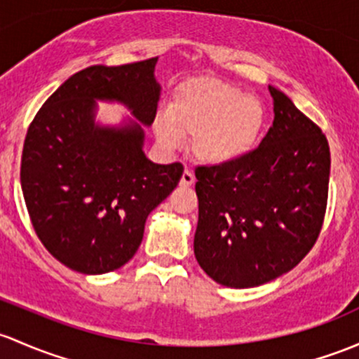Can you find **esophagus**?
<instances>
[{
  "label": "esophagus",
  "mask_w": 359,
  "mask_h": 359,
  "mask_svg": "<svg viewBox=\"0 0 359 359\" xmlns=\"http://www.w3.org/2000/svg\"><path fill=\"white\" fill-rule=\"evenodd\" d=\"M194 175H192V172L191 170H184V173H182V179H180V186L182 187H191L192 184H194Z\"/></svg>",
  "instance_id": "esophagus-1"
}]
</instances>
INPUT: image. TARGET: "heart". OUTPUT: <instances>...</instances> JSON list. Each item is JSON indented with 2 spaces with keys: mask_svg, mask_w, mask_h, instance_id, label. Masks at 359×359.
<instances>
[{
  "mask_svg": "<svg viewBox=\"0 0 359 359\" xmlns=\"http://www.w3.org/2000/svg\"><path fill=\"white\" fill-rule=\"evenodd\" d=\"M265 104L252 94L218 79L203 77L180 86L156 134L173 146L192 137V153L208 165H227L255 149L265 127Z\"/></svg>",
  "mask_w": 359,
  "mask_h": 359,
  "instance_id": "b5f03b06",
  "label": "heart"
}]
</instances>
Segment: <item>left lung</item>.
<instances>
[{
	"mask_svg": "<svg viewBox=\"0 0 359 359\" xmlns=\"http://www.w3.org/2000/svg\"><path fill=\"white\" fill-rule=\"evenodd\" d=\"M269 90L273 126L258 148L232 163L196 167L194 255L225 287L287 273L315 246L325 217L329 141L282 90Z\"/></svg>",
	"mask_w": 359,
	"mask_h": 359,
	"instance_id": "8db88e82",
	"label": "left lung"
}]
</instances>
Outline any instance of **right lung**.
<instances>
[{
    "mask_svg": "<svg viewBox=\"0 0 359 359\" xmlns=\"http://www.w3.org/2000/svg\"><path fill=\"white\" fill-rule=\"evenodd\" d=\"M158 58L93 65L67 79L25 135L20 184L43 246L69 269L101 275L141 246L148 215L177 187L182 163L158 165L142 151L144 130L93 123L95 100H120L144 126L156 116Z\"/></svg>",
    "mask_w": 359,
    "mask_h": 359,
    "instance_id": "1",
    "label": "right lung"
}]
</instances>
